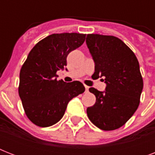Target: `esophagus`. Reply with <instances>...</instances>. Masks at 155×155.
Returning <instances> with one entry per match:
<instances>
[{
  "mask_svg": "<svg viewBox=\"0 0 155 155\" xmlns=\"http://www.w3.org/2000/svg\"><path fill=\"white\" fill-rule=\"evenodd\" d=\"M85 87V89H86V92H88V89H89V87L87 86V85H84Z\"/></svg>",
  "mask_w": 155,
  "mask_h": 155,
  "instance_id": "1",
  "label": "esophagus"
}]
</instances>
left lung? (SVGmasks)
Masks as SVG:
<instances>
[{
  "instance_id": "obj_1",
  "label": "left lung",
  "mask_w": 155,
  "mask_h": 155,
  "mask_svg": "<svg viewBox=\"0 0 155 155\" xmlns=\"http://www.w3.org/2000/svg\"><path fill=\"white\" fill-rule=\"evenodd\" d=\"M86 43L95 63L92 78H103L106 84L104 92L89 88L96 103L87 108V117L101 130H117L139 105L143 88L139 63L130 47L114 36L87 35Z\"/></svg>"
}]
</instances>
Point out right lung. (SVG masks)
I'll list each match as a JSON object with an SVG mask.
<instances>
[{"label": "right lung", "mask_w": 155, "mask_h": 155, "mask_svg": "<svg viewBox=\"0 0 155 155\" xmlns=\"http://www.w3.org/2000/svg\"><path fill=\"white\" fill-rule=\"evenodd\" d=\"M86 35L53 34L30 51L20 71L18 93L27 117L48 127L63 117L68 102L85 91L80 81L57 80L56 72L67 66V57L84 42Z\"/></svg>", "instance_id": "obj_1"}]
</instances>
